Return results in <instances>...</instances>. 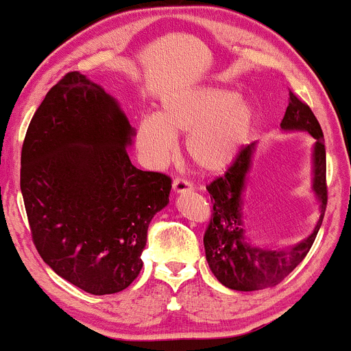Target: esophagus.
I'll list each match as a JSON object with an SVG mask.
<instances>
[{"label":"esophagus","mask_w":351,"mask_h":351,"mask_svg":"<svg viewBox=\"0 0 351 351\" xmlns=\"http://www.w3.org/2000/svg\"><path fill=\"white\" fill-rule=\"evenodd\" d=\"M173 191L175 193H183V191H191V183L185 178H175L173 180Z\"/></svg>","instance_id":"34e87169"}]
</instances>
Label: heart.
<instances>
[{
	"instance_id": "obj_1",
	"label": "heart",
	"mask_w": 351,
	"mask_h": 351,
	"mask_svg": "<svg viewBox=\"0 0 351 351\" xmlns=\"http://www.w3.org/2000/svg\"><path fill=\"white\" fill-rule=\"evenodd\" d=\"M235 92L223 88L186 92L168 97L158 117L139 123L138 141L156 163L175 151L173 136H188L191 163L206 173L227 168L245 145L252 129V112Z\"/></svg>"
}]
</instances>
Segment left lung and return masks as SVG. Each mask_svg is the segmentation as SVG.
<instances>
[{
  "mask_svg": "<svg viewBox=\"0 0 351 351\" xmlns=\"http://www.w3.org/2000/svg\"><path fill=\"white\" fill-rule=\"evenodd\" d=\"M281 128L308 131L316 139L313 188L322 202V215L313 234L289 249L269 250L247 241L242 225L241 197L254 153V143L242 146L230 166L206 185L213 204L212 219L204 237L206 263L215 278L230 289L259 291L282 282L284 278H287L309 252L326 212V149L322 126L309 106L291 90Z\"/></svg>",
  "mask_w": 351,
  "mask_h": 351,
  "instance_id": "8db88e82",
  "label": "left lung"
}]
</instances>
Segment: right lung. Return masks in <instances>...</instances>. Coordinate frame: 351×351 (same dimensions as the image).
Wrapping results in <instances>:
<instances>
[{"mask_svg":"<svg viewBox=\"0 0 351 351\" xmlns=\"http://www.w3.org/2000/svg\"><path fill=\"white\" fill-rule=\"evenodd\" d=\"M132 132L104 88L69 72L47 92L21 147L32 241L60 278L95 296L138 278L147 225L169 202L171 178L129 160Z\"/></svg>","mask_w":351,"mask_h":351,"instance_id":"1","label":"right lung"}]
</instances>
